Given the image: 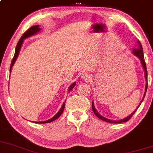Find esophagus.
<instances>
[{
    "instance_id": "obj_1",
    "label": "esophagus",
    "mask_w": 153,
    "mask_h": 153,
    "mask_svg": "<svg viewBox=\"0 0 153 153\" xmlns=\"http://www.w3.org/2000/svg\"><path fill=\"white\" fill-rule=\"evenodd\" d=\"M82 79L84 80H90L91 79V75L90 74H88V73H84L82 74Z\"/></svg>"
}]
</instances>
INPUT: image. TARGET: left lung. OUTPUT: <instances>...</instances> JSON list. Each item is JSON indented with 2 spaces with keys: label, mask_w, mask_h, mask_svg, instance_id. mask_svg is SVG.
<instances>
[{
  "label": "left lung",
  "mask_w": 153,
  "mask_h": 153,
  "mask_svg": "<svg viewBox=\"0 0 153 153\" xmlns=\"http://www.w3.org/2000/svg\"><path fill=\"white\" fill-rule=\"evenodd\" d=\"M137 43H138V48H135L133 49V54L135 55V56H136L138 58V59H140V61H141V65H142L143 68H144V76H145V79H146V86H145V92H144V97H143V99L141 101V103L139 104V105H138V107L136 108V109L133 112V113H131L130 115H129L128 116H127L126 118H124L123 119H120V120H111V119H107V118L104 117V116H101L100 113H98V111L96 110L95 107H94V102H92V110L93 111H94V113H95L96 116H97V117L99 118V119H100L102 121H105V122H109V123H113V124H118V123H122V122H127V121L129 120V119H130V118L133 116V115L135 113V111H137V109L138 108V107L140 106V105L141 104V102H143V100H144V97H145V95H146V92H147V66H146V63H145V61H144V53H143V48H142V46H141V42L139 41H137Z\"/></svg>",
  "instance_id": "1"
}]
</instances>
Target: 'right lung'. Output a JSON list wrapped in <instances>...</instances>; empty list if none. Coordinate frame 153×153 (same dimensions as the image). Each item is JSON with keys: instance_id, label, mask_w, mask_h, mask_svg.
<instances>
[{"instance_id": "right-lung-1", "label": "right lung", "mask_w": 153, "mask_h": 153, "mask_svg": "<svg viewBox=\"0 0 153 153\" xmlns=\"http://www.w3.org/2000/svg\"><path fill=\"white\" fill-rule=\"evenodd\" d=\"M40 26L39 25H37V26H31V28H29V29L27 30V31H26V32L24 33V34L22 35V37H20V40H19L18 42V45H17L16 46V48H15V55H14V57L13 59H12V63H11V66H10V73L11 71H12V67H13V65L15 64V61H16L17 58H18V55H19V53H20V48H21V46L22 45H23V41H24L25 39L28 38V37H31V36L34 35V34H37V33L39 32V31H40ZM76 85V82H74L72 83L71 85L70 86H69L68 88V91L70 92L71 91L72 89H73L74 87ZM65 101L63 102V104H62V107H61V108L59 109V111H58V113H56V115H55L54 116H53L51 119H48V120L47 121H44V122H36V123H39V124H44V123H49V122H53V121L56 120V119H57L59 117V116H61V114L62 113V112L64 111V108H65Z\"/></svg>"}]
</instances>
